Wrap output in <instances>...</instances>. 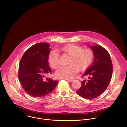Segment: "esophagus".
<instances>
[{"label":"esophagus","instance_id":"obj_1","mask_svg":"<svg viewBox=\"0 0 127 127\" xmlns=\"http://www.w3.org/2000/svg\"><path fill=\"white\" fill-rule=\"evenodd\" d=\"M68 81H69V82H73L74 80V79H67Z\"/></svg>","mask_w":127,"mask_h":127}]
</instances>
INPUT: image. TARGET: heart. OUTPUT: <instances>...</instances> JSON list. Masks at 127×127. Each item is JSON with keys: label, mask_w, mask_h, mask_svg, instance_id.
Listing matches in <instances>:
<instances>
[{"label": "heart", "mask_w": 127, "mask_h": 127, "mask_svg": "<svg viewBox=\"0 0 127 127\" xmlns=\"http://www.w3.org/2000/svg\"><path fill=\"white\" fill-rule=\"evenodd\" d=\"M60 50L70 56V57L68 62L69 65L61 67L56 72L55 74L58 78H72L78 70L87 69L94 60V51L89 48L83 49L82 47L75 44H68L61 48ZM48 62L52 68H58L60 65L59 54L55 51H51L48 56Z\"/></svg>", "instance_id": "1"}]
</instances>
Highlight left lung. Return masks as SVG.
Segmentation results:
<instances>
[{
	"mask_svg": "<svg viewBox=\"0 0 127 127\" xmlns=\"http://www.w3.org/2000/svg\"><path fill=\"white\" fill-rule=\"evenodd\" d=\"M91 48L95 59L82 75L88 78L81 82V86L76 90L78 95L87 99L95 98L104 92L110 83L113 73V64L107 51L97 45Z\"/></svg>",
	"mask_w": 127,
	"mask_h": 127,
	"instance_id": "obj_1",
	"label": "left lung"
}]
</instances>
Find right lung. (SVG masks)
<instances>
[{
  "instance_id": "1",
  "label": "right lung",
  "mask_w": 127,
  "mask_h": 127,
  "mask_svg": "<svg viewBox=\"0 0 127 127\" xmlns=\"http://www.w3.org/2000/svg\"><path fill=\"white\" fill-rule=\"evenodd\" d=\"M50 45L46 43L35 44L24 53L20 62L18 77L23 89L30 95L39 97L52 92L58 81L45 76L51 74L48 64Z\"/></svg>"
}]
</instances>
